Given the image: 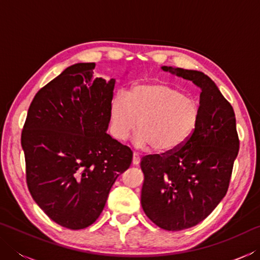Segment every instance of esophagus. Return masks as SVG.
Instances as JSON below:
<instances>
[{"instance_id": "34e87169", "label": "esophagus", "mask_w": 260, "mask_h": 260, "mask_svg": "<svg viewBox=\"0 0 260 260\" xmlns=\"http://www.w3.org/2000/svg\"><path fill=\"white\" fill-rule=\"evenodd\" d=\"M140 160H141L140 156L136 152H134L133 153V160H132V162H133V165H139L140 164Z\"/></svg>"}]
</instances>
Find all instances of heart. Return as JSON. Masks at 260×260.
Instances as JSON below:
<instances>
[{
    "instance_id": "obj_1",
    "label": "heart",
    "mask_w": 260,
    "mask_h": 260,
    "mask_svg": "<svg viewBox=\"0 0 260 260\" xmlns=\"http://www.w3.org/2000/svg\"><path fill=\"white\" fill-rule=\"evenodd\" d=\"M200 105L178 88L164 82L140 83L127 98L114 96L110 103V121L114 138L125 140L135 128L134 144L152 148L160 155L179 150L191 138L200 121Z\"/></svg>"
}]
</instances>
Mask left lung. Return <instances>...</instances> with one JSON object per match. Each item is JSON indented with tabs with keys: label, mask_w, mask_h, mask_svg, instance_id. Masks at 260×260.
Wrapping results in <instances>:
<instances>
[{
	"label": "left lung",
	"mask_w": 260,
	"mask_h": 260,
	"mask_svg": "<svg viewBox=\"0 0 260 260\" xmlns=\"http://www.w3.org/2000/svg\"><path fill=\"white\" fill-rule=\"evenodd\" d=\"M161 70L202 90L200 121L187 143L172 153L141 160L144 213L158 227L177 232L203 221L225 197L240 141L233 107L206 74L172 67Z\"/></svg>",
	"instance_id": "1"
}]
</instances>
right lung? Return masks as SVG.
<instances>
[{
	"mask_svg": "<svg viewBox=\"0 0 260 260\" xmlns=\"http://www.w3.org/2000/svg\"><path fill=\"white\" fill-rule=\"evenodd\" d=\"M78 63L41 88L29 105L21 147L28 190L52 221L83 230L96 221L133 152L107 131L116 80Z\"/></svg>",
	"mask_w": 260,
	"mask_h": 260,
	"instance_id": "obj_1",
	"label": "right lung"
}]
</instances>
